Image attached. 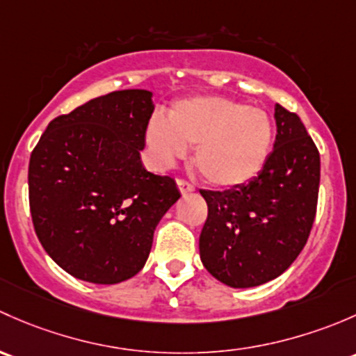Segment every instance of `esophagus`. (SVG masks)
<instances>
[{"label": "esophagus", "instance_id": "obj_1", "mask_svg": "<svg viewBox=\"0 0 356 356\" xmlns=\"http://www.w3.org/2000/svg\"><path fill=\"white\" fill-rule=\"evenodd\" d=\"M177 185H178V190L179 192L183 193V195H185V193H190V192H193V190H195V186L192 185V183H188L186 181V179H177Z\"/></svg>", "mask_w": 356, "mask_h": 356}]
</instances>
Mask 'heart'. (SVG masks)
Wrapping results in <instances>:
<instances>
[{
    "instance_id": "obj_1",
    "label": "heart",
    "mask_w": 356,
    "mask_h": 356,
    "mask_svg": "<svg viewBox=\"0 0 356 356\" xmlns=\"http://www.w3.org/2000/svg\"><path fill=\"white\" fill-rule=\"evenodd\" d=\"M276 124L264 108L221 96L178 101L170 122L154 116L145 140L157 166L170 168L195 147V166L204 179L219 188H233L254 179L269 161Z\"/></svg>"
}]
</instances>
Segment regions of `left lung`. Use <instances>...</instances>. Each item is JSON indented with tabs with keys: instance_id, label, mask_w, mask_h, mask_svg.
<instances>
[{
	"instance_id": "1",
	"label": "left lung",
	"mask_w": 356,
	"mask_h": 356,
	"mask_svg": "<svg viewBox=\"0 0 356 356\" xmlns=\"http://www.w3.org/2000/svg\"><path fill=\"white\" fill-rule=\"evenodd\" d=\"M274 118L276 142L257 177L225 192L200 190L209 207L200 260L232 288L281 276L305 247L315 219L321 156L295 113L276 104Z\"/></svg>"
}]
</instances>
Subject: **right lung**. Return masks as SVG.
Instances as JSON below:
<instances>
[{"instance_id":"right-lung-1","label":"right lung","mask_w":356,"mask_h":356,"mask_svg":"<svg viewBox=\"0 0 356 356\" xmlns=\"http://www.w3.org/2000/svg\"><path fill=\"white\" fill-rule=\"evenodd\" d=\"M152 92L116 90L47 124L29 163L39 241L73 277L116 284L151 254L154 229L179 199L170 177L140 161Z\"/></svg>"}]
</instances>
